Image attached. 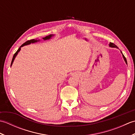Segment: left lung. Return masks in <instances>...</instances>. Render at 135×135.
<instances>
[{"label":"left lung","instance_id":"obj_1","mask_svg":"<svg viewBox=\"0 0 135 135\" xmlns=\"http://www.w3.org/2000/svg\"><path fill=\"white\" fill-rule=\"evenodd\" d=\"M110 46L111 47H117V48H118V47H117L115 44H113V43H110ZM122 56H123V57H124V60L125 61L126 63H127V59H126V58H125V57L124 56V54H122Z\"/></svg>","mask_w":135,"mask_h":135}]
</instances>
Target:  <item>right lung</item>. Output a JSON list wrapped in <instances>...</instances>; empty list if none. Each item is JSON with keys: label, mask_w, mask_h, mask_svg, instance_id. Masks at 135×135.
Here are the masks:
<instances>
[{"label": "right lung", "mask_w": 135, "mask_h": 135, "mask_svg": "<svg viewBox=\"0 0 135 135\" xmlns=\"http://www.w3.org/2000/svg\"><path fill=\"white\" fill-rule=\"evenodd\" d=\"M51 35H50L49 36H46V37H44V38H43V39H44V40H46V39H50L51 37ZM37 41H38V40H35V39H31V40H29V41H27V42H25L24 44H22L21 46H20V47H19V49L18 50H17V51H16V52L14 53V56H13V59H12V61H11V65H12V64H13V61H14V59H15V57H16V56H17V54H18V53L20 51V50H21V47H22V46H25V45H29V44H31V43H35V42H36Z\"/></svg>", "instance_id": "add662e5"}]
</instances>
